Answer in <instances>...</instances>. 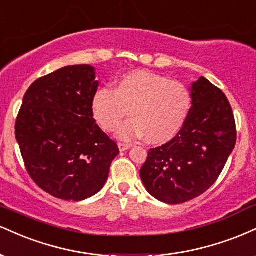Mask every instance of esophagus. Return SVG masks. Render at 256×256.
<instances>
[{
	"label": "esophagus",
	"instance_id": "obj_1",
	"mask_svg": "<svg viewBox=\"0 0 256 256\" xmlns=\"http://www.w3.org/2000/svg\"><path fill=\"white\" fill-rule=\"evenodd\" d=\"M130 144H127V142H118V148L120 151H127L128 148H130Z\"/></svg>",
	"mask_w": 256,
	"mask_h": 256
}]
</instances>
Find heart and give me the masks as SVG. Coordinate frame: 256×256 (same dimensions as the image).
Listing matches in <instances>:
<instances>
[{
  "label": "heart",
  "mask_w": 256,
  "mask_h": 256,
  "mask_svg": "<svg viewBox=\"0 0 256 256\" xmlns=\"http://www.w3.org/2000/svg\"><path fill=\"white\" fill-rule=\"evenodd\" d=\"M192 92L184 84L150 72L122 75L114 88L103 87L92 97V114L105 132L116 129L121 139L145 136L150 144H163L181 130L192 108Z\"/></svg>",
  "instance_id": "1"
}]
</instances>
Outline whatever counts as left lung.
<instances>
[{"instance_id": "8db88e82", "label": "left lung", "mask_w": 256, "mask_h": 256, "mask_svg": "<svg viewBox=\"0 0 256 256\" xmlns=\"http://www.w3.org/2000/svg\"><path fill=\"white\" fill-rule=\"evenodd\" d=\"M190 91L193 105L181 130L169 142L150 150L140 169L147 192L171 205L205 193L236 145L235 117L226 96L204 76Z\"/></svg>"}]
</instances>
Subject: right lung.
<instances>
[{
  "mask_svg": "<svg viewBox=\"0 0 256 256\" xmlns=\"http://www.w3.org/2000/svg\"><path fill=\"white\" fill-rule=\"evenodd\" d=\"M98 85L92 66H68L39 78L24 96L15 138L33 182L57 199L97 194L120 153L93 118Z\"/></svg>",
  "mask_w": 256,
  "mask_h": 256,
  "instance_id": "1",
  "label": "right lung"
}]
</instances>
